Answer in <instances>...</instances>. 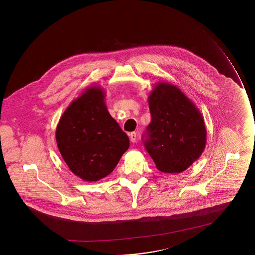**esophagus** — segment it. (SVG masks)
I'll use <instances>...</instances> for the list:
<instances>
[{
    "mask_svg": "<svg viewBox=\"0 0 255 255\" xmlns=\"http://www.w3.org/2000/svg\"><path fill=\"white\" fill-rule=\"evenodd\" d=\"M129 136H130V140H131V142H134V141L136 140V133L132 132V133L129 134Z\"/></svg>",
    "mask_w": 255,
    "mask_h": 255,
    "instance_id": "esophagus-1",
    "label": "esophagus"
}]
</instances>
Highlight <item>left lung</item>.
Segmentation results:
<instances>
[{
    "label": "left lung",
    "instance_id": "obj_1",
    "mask_svg": "<svg viewBox=\"0 0 255 255\" xmlns=\"http://www.w3.org/2000/svg\"><path fill=\"white\" fill-rule=\"evenodd\" d=\"M152 121L142 137L148 154L163 173H181L204 152L206 129L203 116L182 91L158 82L148 97Z\"/></svg>",
    "mask_w": 255,
    "mask_h": 255
}]
</instances>
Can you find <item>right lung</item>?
<instances>
[{
    "label": "right lung",
    "instance_id": "obj_1",
    "mask_svg": "<svg viewBox=\"0 0 255 255\" xmlns=\"http://www.w3.org/2000/svg\"><path fill=\"white\" fill-rule=\"evenodd\" d=\"M55 137L61 156L73 174L97 182L113 172L129 148V137L109 114L105 92L88 87L63 113Z\"/></svg>",
    "mask_w": 255,
    "mask_h": 255
}]
</instances>
